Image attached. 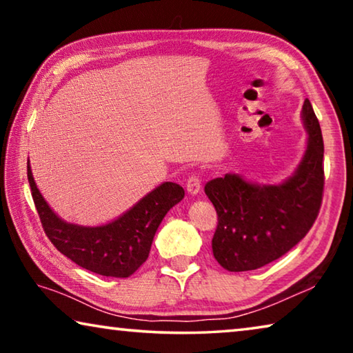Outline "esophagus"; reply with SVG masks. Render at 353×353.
I'll return each instance as SVG.
<instances>
[{
	"label": "esophagus",
	"instance_id": "1",
	"mask_svg": "<svg viewBox=\"0 0 353 353\" xmlns=\"http://www.w3.org/2000/svg\"><path fill=\"white\" fill-rule=\"evenodd\" d=\"M185 187H187V191L190 194H198L199 190H201V177L198 174H191L187 179V183H185Z\"/></svg>",
	"mask_w": 353,
	"mask_h": 353
}]
</instances>
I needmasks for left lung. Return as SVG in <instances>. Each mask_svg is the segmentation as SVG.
I'll use <instances>...</instances> for the list:
<instances>
[{
    "label": "left lung",
    "mask_w": 353,
    "mask_h": 353,
    "mask_svg": "<svg viewBox=\"0 0 353 353\" xmlns=\"http://www.w3.org/2000/svg\"><path fill=\"white\" fill-rule=\"evenodd\" d=\"M302 117L308 145L294 176L280 185H254L236 174L212 179L205 194L216 208L213 255L227 271H252L280 259L318 218L324 196V140L312 103Z\"/></svg>",
    "instance_id": "obj_1"
}]
</instances>
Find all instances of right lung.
Segmentation results:
<instances>
[{
  "instance_id": "1",
  "label": "right lung",
  "mask_w": 353,
  "mask_h": 353,
  "mask_svg": "<svg viewBox=\"0 0 353 353\" xmlns=\"http://www.w3.org/2000/svg\"><path fill=\"white\" fill-rule=\"evenodd\" d=\"M28 181L46 236L76 265L107 277H129L148 260L160 223L181 202V185L165 182L113 223L81 227L62 221L51 210L34 182L28 162Z\"/></svg>"
}]
</instances>
